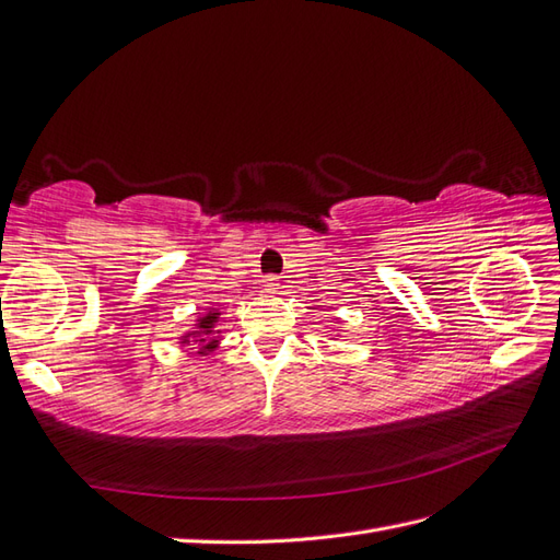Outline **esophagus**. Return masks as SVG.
<instances>
[{
  "label": "esophagus",
  "instance_id": "34e87169",
  "mask_svg": "<svg viewBox=\"0 0 560 560\" xmlns=\"http://www.w3.org/2000/svg\"><path fill=\"white\" fill-rule=\"evenodd\" d=\"M262 289H265L267 293H275V291L279 289V279H277V277H265V279H262Z\"/></svg>",
  "mask_w": 560,
  "mask_h": 560
}]
</instances>
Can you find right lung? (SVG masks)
<instances>
[{"instance_id":"right-lung-1","label":"right lung","mask_w":560,"mask_h":560,"mask_svg":"<svg viewBox=\"0 0 560 560\" xmlns=\"http://www.w3.org/2000/svg\"><path fill=\"white\" fill-rule=\"evenodd\" d=\"M219 317H221L219 310H214V307L207 310V315L198 317V322H195V329L188 331L184 339H180V343H190V339H192L195 343H200V350H198L200 355L210 353V350H214L219 346V334H221L217 329Z\"/></svg>"}]
</instances>
